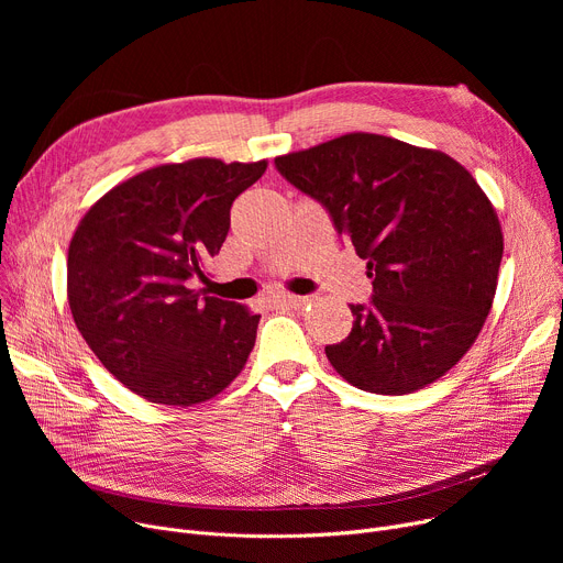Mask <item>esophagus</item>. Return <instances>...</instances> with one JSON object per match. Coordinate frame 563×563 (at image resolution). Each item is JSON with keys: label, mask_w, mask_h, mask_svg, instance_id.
Segmentation results:
<instances>
[{"label": "esophagus", "mask_w": 563, "mask_h": 563, "mask_svg": "<svg viewBox=\"0 0 563 563\" xmlns=\"http://www.w3.org/2000/svg\"><path fill=\"white\" fill-rule=\"evenodd\" d=\"M310 301H312L310 297H299V294H276V297H274V303L287 306V308H303Z\"/></svg>", "instance_id": "esophagus-1"}]
</instances>
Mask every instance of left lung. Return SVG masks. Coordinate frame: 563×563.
<instances>
[{"mask_svg":"<svg viewBox=\"0 0 563 563\" xmlns=\"http://www.w3.org/2000/svg\"><path fill=\"white\" fill-rule=\"evenodd\" d=\"M276 168L327 207L367 260L372 306L327 356L367 393L408 395L445 376L493 308L505 236L472 173L450 155L351 132L276 157Z\"/></svg>","mask_w":563,"mask_h":563,"instance_id":"1","label":"left lung"}]
</instances>
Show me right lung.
Here are the masks:
<instances>
[{"label": "right lung", "instance_id": "right-lung-1", "mask_svg": "<svg viewBox=\"0 0 563 563\" xmlns=\"http://www.w3.org/2000/svg\"><path fill=\"white\" fill-rule=\"evenodd\" d=\"M260 162L196 157L136 173L91 205L68 249V303L98 361L134 395L196 406L244 369L260 314L189 287L221 251Z\"/></svg>", "mask_w": 563, "mask_h": 563}]
</instances>
